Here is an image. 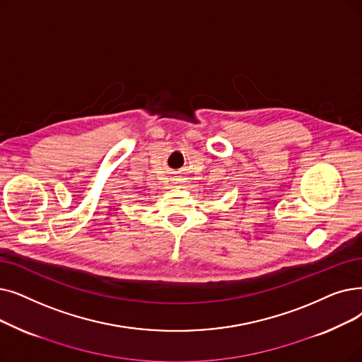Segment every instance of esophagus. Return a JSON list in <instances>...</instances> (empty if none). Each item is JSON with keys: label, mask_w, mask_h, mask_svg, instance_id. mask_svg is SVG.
Here are the masks:
<instances>
[{"label": "esophagus", "mask_w": 362, "mask_h": 362, "mask_svg": "<svg viewBox=\"0 0 362 362\" xmlns=\"http://www.w3.org/2000/svg\"><path fill=\"white\" fill-rule=\"evenodd\" d=\"M183 177L182 176H175V177H173V183H175V185H177V186H180L182 183H183Z\"/></svg>", "instance_id": "obj_1"}]
</instances>
